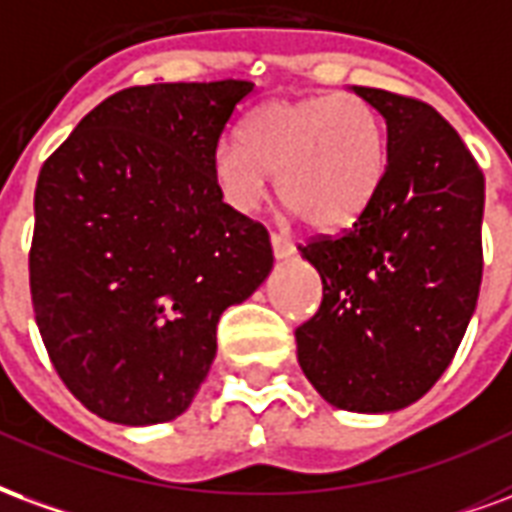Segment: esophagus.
<instances>
[{
	"label": "esophagus",
	"mask_w": 512,
	"mask_h": 512,
	"mask_svg": "<svg viewBox=\"0 0 512 512\" xmlns=\"http://www.w3.org/2000/svg\"><path fill=\"white\" fill-rule=\"evenodd\" d=\"M272 242V253H275V259L278 261H286L294 256V242L286 240L283 234H272L270 237Z\"/></svg>",
	"instance_id": "obj_1"
}]
</instances>
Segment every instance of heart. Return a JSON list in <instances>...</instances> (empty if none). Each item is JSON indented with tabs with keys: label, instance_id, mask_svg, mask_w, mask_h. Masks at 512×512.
<instances>
[{
	"label": "heart",
	"instance_id": "heart-1",
	"mask_svg": "<svg viewBox=\"0 0 512 512\" xmlns=\"http://www.w3.org/2000/svg\"><path fill=\"white\" fill-rule=\"evenodd\" d=\"M382 122L352 95L272 100L245 122L242 138H220L212 179L234 210L253 212L278 174V199L311 229L360 220L382 188Z\"/></svg>",
	"mask_w": 512,
	"mask_h": 512
}]
</instances>
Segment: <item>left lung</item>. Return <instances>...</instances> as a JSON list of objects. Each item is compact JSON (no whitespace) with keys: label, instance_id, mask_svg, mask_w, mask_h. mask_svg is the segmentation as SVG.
Masks as SVG:
<instances>
[{"label":"left lung","instance_id":"obj_1","mask_svg":"<svg viewBox=\"0 0 512 512\" xmlns=\"http://www.w3.org/2000/svg\"><path fill=\"white\" fill-rule=\"evenodd\" d=\"M352 92L387 128L382 188L343 237L300 248L322 278V305L294 338L302 374L327 404L387 414L434 387L475 313L486 179L428 103Z\"/></svg>","mask_w":512,"mask_h":512}]
</instances>
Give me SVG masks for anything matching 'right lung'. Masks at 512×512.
Returning <instances> with one entry per match:
<instances>
[{
  "label": "right lung",
  "instance_id": "add662e5",
  "mask_svg": "<svg viewBox=\"0 0 512 512\" xmlns=\"http://www.w3.org/2000/svg\"><path fill=\"white\" fill-rule=\"evenodd\" d=\"M251 81L149 84L92 108L43 163L29 283L48 357L89 412H185L215 327L272 270L270 234L229 204L212 149Z\"/></svg>",
  "mask_w": 512,
  "mask_h": 512
}]
</instances>
